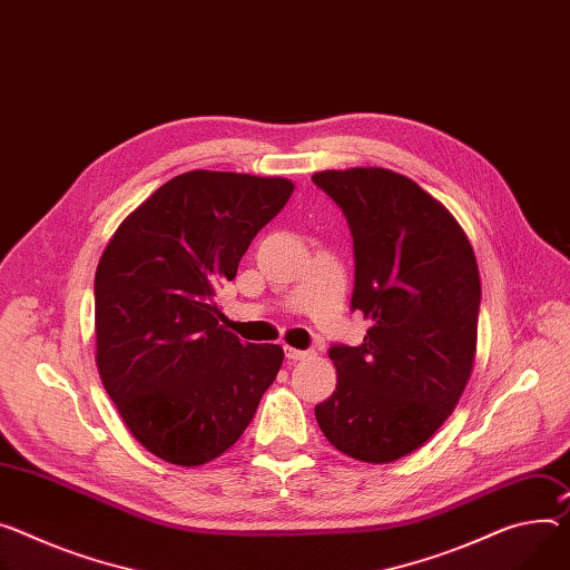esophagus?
I'll use <instances>...</instances> for the list:
<instances>
[{
	"label": "esophagus",
	"mask_w": 570,
	"mask_h": 570,
	"mask_svg": "<svg viewBox=\"0 0 570 570\" xmlns=\"http://www.w3.org/2000/svg\"><path fill=\"white\" fill-rule=\"evenodd\" d=\"M308 356H311V352H303V348H294V346L285 344V358L287 361H303V358H308Z\"/></svg>",
	"instance_id": "obj_1"
}]
</instances>
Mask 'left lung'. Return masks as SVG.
<instances>
[{"label": "left lung", "mask_w": 570, "mask_h": 570, "mask_svg": "<svg viewBox=\"0 0 570 570\" xmlns=\"http://www.w3.org/2000/svg\"><path fill=\"white\" fill-rule=\"evenodd\" d=\"M354 237L352 311L372 322L358 346L333 344V395L315 406L342 454L390 463L452 415L472 372L481 283L456 218L406 175L387 168L322 170Z\"/></svg>", "instance_id": "8db88e82"}]
</instances>
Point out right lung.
<instances>
[{"label": "right lung", "instance_id": "right-lung-1", "mask_svg": "<svg viewBox=\"0 0 570 570\" xmlns=\"http://www.w3.org/2000/svg\"><path fill=\"white\" fill-rule=\"evenodd\" d=\"M292 191L283 178L183 173L125 218L100 257V379L127 429L168 463L230 450L283 365L278 344L226 331L214 296Z\"/></svg>", "mask_w": 570, "mask_h": 570}]
</instances>
